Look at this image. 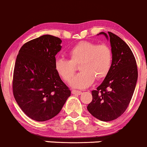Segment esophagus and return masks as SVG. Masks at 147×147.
<instances>
[{
	"label": "esophagus",
	"instance_id": "34e87169",
	"mask_svg": "<svg viewBox=\"0 0 147 147\" xmlns=\"http://www.w3.org/2000/svg\"><path fill=\"white\" fill-rule=\"evenodd\" d=\"M72 93L73 94H78V95H80L82 94L81 91H78V90H72Z\"/></svg>",
	"mask_w": 147,
	"mask_h": 147
}]
</instances>
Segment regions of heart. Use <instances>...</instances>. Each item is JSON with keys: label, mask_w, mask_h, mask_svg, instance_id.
Instances as JSON below:
<instances>
[{"label": "heart", "mask_w": 147, "mask_h": 147, "mask_svg": "<svg viewBox=\"0 0 147 147\" xmlns=\"http://www.w3.org/2000/svg\"><path fill=\"white\" fill-rule=\"evenodd\" d=\"M70 60L57 58L55 69L65 82L73 78L77 67L80 65L82 72L71 81V86L83 89L92 84L95 78L102 80L106 78L112 69L113 54L110 47L105 44L97 45L91 42H79L69 52Z\"/></svg>", "instance_id": "heart-1"}]
</instances>
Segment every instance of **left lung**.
<instances>
[{"label":"left lung","instance_id":"8db88e82","mask_svg":"<svg viewBox=\"0 0 147 147\" xmlns=\"http://www.w3.org/2000/svg\"><path fill=\"white\" fill-rule=\"evenodd\" d=\"M98 35L109 40L113 63L102 84L92 91V100L87 109L97 119L109 121L121 116L131 101L137 82V66L131 49L119 37L111 32Z\"/></svg>","mask_w":147,"mask_h":147}]
</instances>
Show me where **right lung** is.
I'll list each match as a JSON object with an SVG mask.
<instances>
[{"mask_svg":"<svg viewBox=\"0 0 147 147\" xmlns=\"http://www.w3.org/2000/svg\"><path fill=\"white\" fill-rule=\"evenodd\" d=\"M61 42L57 37L42 35L25 43L16 58L13 95L23 112L35 121L55 117L71 94L55 69Z\"/></svg>","mask_w":147,"mask_h":147,"instance_id":"1","label":"right lung"}]
</instances>
